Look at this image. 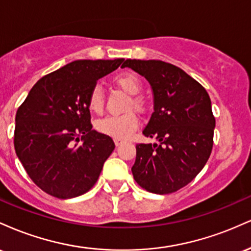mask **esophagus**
Segmentation results:
<instances>
[{"instance_id":"obj_1","label":"esophagus","mask_w":251,"mask_h":251,"mask_svg":"<svg viewBox=\"0 0 251 251\" xmlns=\"http://www.w3.org/2000/svg\"><path fill=\"white\" fill-rule=\"evenodd\" d=\"M123 143H124V142H123L122 139H114V144H116V146H117V148H118V146H120V145H122Z\"/></svg>"}]
</instances>
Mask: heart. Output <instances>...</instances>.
I'll list each match as a JSON object with an SVG mask.
<instances>
[{
	"label": "heart",
	"instance_id": "b5f03b06",
	"mask_svg": "<svg viewBox=\"0 0 251 251\" xmlns=\"http://www.w3.org/2000/svg\"><path fill=\"white\" fill-rule=\"evenodd\" d=\"M114 82L131 96L139 94L143 88L139 77L131 72L119 74L114 77ZM103 103H105V97H103L102 88L100 86H96L89 94L88 107L94 113H100L103 108ZM131 105H133L135 108H140L143 106L142 99L133 98ZM138 124H139L138 117L133 112H128L122 116H107L101 118L96 123V128L101 134L108 135L114 139H126L137 129Z\"/></svg>",
	"mask_w": 251,
	"mask_h": 251
}]
</instances>
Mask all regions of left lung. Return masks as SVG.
<instances>
[{
  "mask_svg": "<svg viewBox=\"0 0 251 251\" xmlns=\"http://www.w3.org/2000/svg\"><path fill=\"white\" fill-rule=\"evenodd\" d=\"M122 67L145 77L153 94V113L143 134L158 144L137 145L134 180L157 195L177 191L200 174L211 153L216 122L208 92L160 60L127 59Z\"/></svg>",
  "mask_w": 251,
  "mask_h": 251,
  "instance_id": "left-lung-1",
  "label": "left lung"
}]
</instances>
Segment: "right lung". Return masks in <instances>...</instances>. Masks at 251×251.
I'll use <instances>...</instances> for the list:
<instances>
[{
    "instance_id": "obj_1",
    "label": "right lung",
    "mask_w": 251,
    "mask_h": 251,
    "mask_svg": "<svg viewBox=\"0 0 251 251\" xmlns=\"http://www.w3.org/2000/svg\"><path fill=\"white\" fill-rule=\"evenodd\" d=\"M124 59L75 60L37 81L15 118L14 146L31 180L57 198L96 184L113 140L92 128L88 98L97 81Z\"/></svg>"
}]
</instances>
